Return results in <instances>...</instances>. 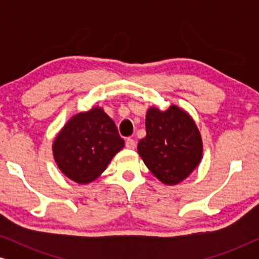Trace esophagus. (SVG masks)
<instances>
[{
	"instance_id": "34e87169",
	"label": "esophagus",
	"mask_w": 259,
	"mask_h": 259,
	"mask_svg": "<svg viewBox=\"0 0 259 259\" xmlns=\"http://www.w3.org/2000/svg\"><path fill=\"white\" fill-rule=\"evenodd\" d=\"M137 146V141L132 139V138H128V139L126 140V147L130 148V150H134Z\"/></svg>"
}]
</instances>
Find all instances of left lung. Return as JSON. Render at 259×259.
Wrapping results in <instances>:
<instances>
[{
  "label": "left lung",
  "mask_w": 259,
  "mask_h": 259,
  "mask_svg": "<svg viewBox=\"0 0 259 259\" xmlns=\"http://www.w3.org/2000/svg\"><path fill=\"white\" fill-rule=\"evenodd\" d=\"M146 137L138 144V153L148 169L167 185L189 177L200 162L203 143L191 116L177 106L167 111L152 107L146 114Z\"/></svg>",
  "instance_id": "1"
}]
</instances>
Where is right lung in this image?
Listing matches in <instances>:
<instances>
[{
  "instance_id": "1",
  "label": "right lung",
  "mask_w": 259,
  "mask_h": 259,
  "mask_svg": "<svg viewBox=\"0 0 259 259\" xmlns=\"http://www.w3.org/2000/svg\"><path fill=\"white\" fill-rule=\"evenodd\" d=\"M123 145L114 121L95 107L66 123L53 144V154L63 175L77 184H88L105 171Z\"/></svg>"
}]
</instances>
